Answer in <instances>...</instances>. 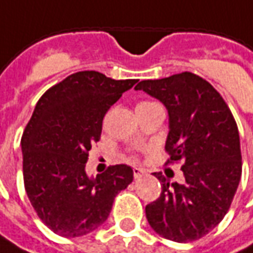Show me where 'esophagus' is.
Returning a JSON list of instances; mask_svg holds the SVG:
<instances>
[{
  "label": "esophagus",
  "instance_id": "34e87169",
  "mask_svg": "<svg viewBox=\"0 0 253 253\" xmlns=\"http://www.w3.org/2000/svg\"><path fill=\"white\" fill-rule=\"evenodd\" d=\"M132 173H134V177L138 179L145 173V169H142V168H132Z\"/></svg>",
  "mask_w": 253,
  "mask_h": 253
}]
</instances>
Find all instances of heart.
I'll return each instance as SVG.
<instances>
[{"label":"heart","mask_w":253,"mask_h":253,"mask_svg":"<svg viewBox=\"0 0 253 253\" xmlns=\"http://www.w3.org/2000/svg\"><path fill=\"white\" fill-rule=\"evenodd\" d=\"M148 104H153V103H150V101H142V103H139L138 107H141V105H148Z\"/></svg>","instance_id":"obj_1"}]
</instances>
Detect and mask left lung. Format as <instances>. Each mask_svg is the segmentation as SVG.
Masks as SVG:
<instances>
[{
	"label": "left lung",
	"mask_w": 253,
	"mask_h": 253,
	"mask_svg": "<svg viewBox=\"0 0 253 253\" xmlns=\"http://www.w3.org/2000/svg\"><path fill=\"white\" fill-rule=\"evenodd\" d=\"M159 99L168 110L167 164L181 163L184 183H169L161 172V194L145 207L156 233L176 243L206 236L228 212L241 177L237 123L222 96L191 72L135 86Z\"/></svg>",
	"instance_id": "left-lung-1"
}]
</instances>
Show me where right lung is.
<instances>
[{"instance_id": "add662e5", "label": "right lung", "mask_w": 253, "mask_h": 253, "mask_svg": "<svg viewBox=\"0 0 253 253\" xmlns=\"http://www.w3.org/2000/svg\"><path fill=\"white\" fill-rule=\"evenodd\" d=\"M137 80L77 72L47 89L21 137L24 187L47 228L67 239L100 228L115 196L132 181V169L111 165L90 179L85 172L103 119Z\"/></svg>"}]
</instances>
